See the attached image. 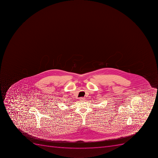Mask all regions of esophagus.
<instances>
[{"mask_svg": "<svg viewBox=\"0 0 158 158\" xmlns=\"http://www.w3.org/2000/svg\"><path fill=\"white\" fill-rule=\"evenodd\" d=\"M85 98H80V100L81 101H85Z\"/></svg>", "mask_w": 158, "mask_h": 158, "instance_id": "1", "label": "esophagus"}]
</instances>
